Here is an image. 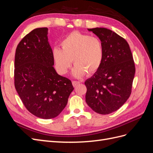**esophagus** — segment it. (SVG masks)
<instances>
[{
	"label": "esophagus",
	"mask_w": 153,
	"mask_h": 153,
	"mask_svg": "<svg viewBox=\"0 0 153 153\" xmlns=\"http://www.w3.org/2000/svg\"><path fill=\"white\" fill-rule=\"evenodd\" d=\"M79 84H80V82L79 81H72V84L74 87L76 86L77 85H78Z\"/></svg>",
	"instance_id": "1"
}]
</instances>
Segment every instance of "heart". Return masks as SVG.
Here are the masks:
<instances>
[{"label":"heart","mask_w":153,"mask_h":153,"mask_svg":"<svg viewBox=\"0 0 153 153\" xmlns=\"http://www.w3.org/2000/svg\"><path fill=\"white\" fill-rule=\"evenodd\" d=\"M61 48H54L52 58L60 74H65L71 67L72 59L75 67L73 73L81 76L87 73L92 75L100 69L104 58V48L97 37L75 31L67 35L61 42Z\"/></svg>","instance_id":"b5f03b06"}]
</instances>
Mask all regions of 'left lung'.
<instances>
[{
	"label": "left lung",
	"mask_w": 153,
	"mask_h": 153,
	"mask_svg": "<svg viewBox=\"0 0 153 153\" xmlns=\"http://www.w3.org/2000/svg\"><path fill=\"white\" fill-rule=\"evenodd\" d=\"M101 40L104 58L100 69L85 82V101L95 112L106 115L121 108L131 93L135 66L127 41L106 28L88 29Z\"/></svg>",
	"instance_id": "left-lung-1"
}]
</instances>
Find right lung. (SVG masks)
I'll return each mask as SVG.
<instances>
[{
  "label": "right lung",
  "mask_w": 153,
  "mask_h": 153,
  "mask_svg": "<svg viewBox=\"0 0 153 153\" xmlns=\"http://www.w3.org/2000/svg\"><path fill=\"white\" fill-rule=\"evenodd\" d=\"M48 28H37L18 43L15 57V87L25 108L45 119L58 116L74 89L53 68Z\"/></svg>",
  "instance_id": "obj_1"
}]
</instances>
